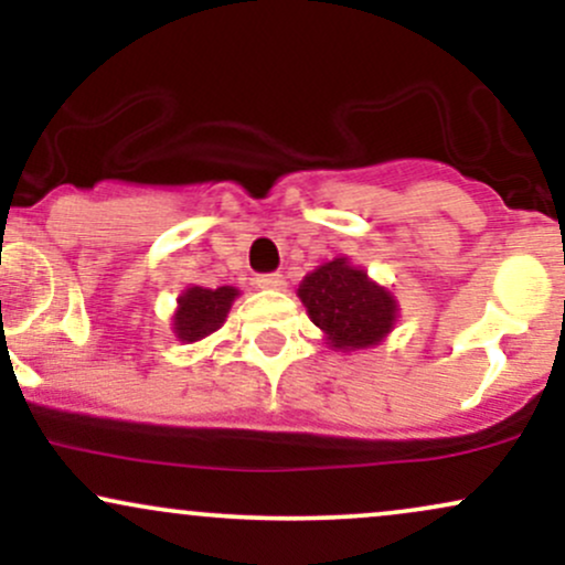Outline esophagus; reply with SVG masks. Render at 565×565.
I'll list each match as a JSON object with an SVG mask.
<instances>
[{
    "label": "esophagus",
    "mask_w": 565,
    "mask_h": 565,
    "mask_svg": "<svg viewBox=\"0 0 565 565\" xmlns=\"http://www.w3.org/2000/svg\"><path fill=\"white\" fill-rule=\"evenodd\" d=\"M255 287L257 289H284L287 287V281H284L281 274H265V276L255 278Z\"/></svg>",
    "instance_id": "esophagus-1"
}]
</instances>
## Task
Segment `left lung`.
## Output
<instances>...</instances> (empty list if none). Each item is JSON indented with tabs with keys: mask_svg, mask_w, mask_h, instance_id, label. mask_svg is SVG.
<instances>
[{
	"mask_svg": "<svg viewBox=\"0 0 565 565\" xmlns=\"http://www.w3.org/2000/svg\"><path fill=\"white\" fill-rule=\"evenodd\" d=\"M297 297L327 345L340 353L380 345L401 313L393 291L348 257H334L310 270L297 287Z\"/></svg>",
	"mask_w": 565,
	"mask_h": 565,
	"instance_id": "left-lung-1",
	"label": "left lung"
}]
</instances>
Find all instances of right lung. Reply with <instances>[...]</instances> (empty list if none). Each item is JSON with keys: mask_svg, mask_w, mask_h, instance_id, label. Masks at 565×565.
<instances>
[{"mask_svg": "<svg viewBox=\"0 0 565 565\" xmlns=\"http://www.w3.org/2000/svg\"><path fill=\"white\" fill-rule=\"evenodd\" d=\"M242 295L236 287L206 289L191 284L178 297V308L172 313V332L183 345H193L204 337L215 334L228 319V310L236 297Z\"/></svg>", "mask_w": 565, "mask_h": 565, "instance_id": "right-lung-1", "label": "right lung"}]
</instances>
